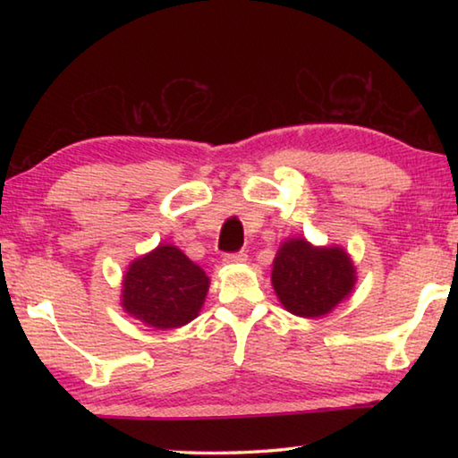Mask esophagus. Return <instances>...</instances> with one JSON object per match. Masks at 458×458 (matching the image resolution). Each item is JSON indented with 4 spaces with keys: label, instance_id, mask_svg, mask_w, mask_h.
<instances>
[{
    "label": "esophagus",
    "instance_id": "esophagus-1",
    "mask_svg": "<svg viewBox=\"0 0 458 458\" xmlns=\"http://www.w3.org/2000/svg\"><path fill=\"white\" fill-rule=\"evenodd\" d=\"M246 259H248V254L244 250L224 254V262H226V265H242V262H246Z\"/></svg>",
    "mask_w": 458,
    "mask_h": 458
}]
</instances>
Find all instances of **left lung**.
I'll return each instance as SVG.
<instances>
[{"label": "left lung", "instance_id": "obj_1", "mask_svg": "<svg viewBox=\"0 0 458 458\" xmlns=\"http://www.w3.org/2000/svg\"><path fill=\"white\" fill-rule=\"evenodd\" d=\"M355 284V268L341 248H315L289 240L273 265V286L286 311L299 317L327 315Z\"/></svg>", "mask_w": 458, "mask_h": 458}]
</instances>
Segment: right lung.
<instances>
[{
	"label": "right lung",
	"instance_id": "add662e5",
	"mask_svg": "<svg viewBox=\"0 0 458 458\" xmlns=\"http://www.w3.org/2000/svg\"><path fill=\"white\" fill-rule=\"evenodd\" d=\"M210 278L172 244L137 259L123 281V307L155 329L190 323L204 305Z\"/></svg>",
	"mask_w": 458,
	"mask_h": 458
}]
</instances>
